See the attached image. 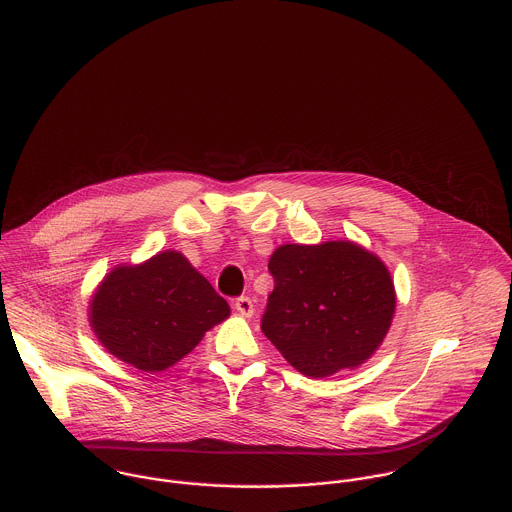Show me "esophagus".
I'll list each match as a JSON object with an SVG mask.
<instances>
[{
    "label": "esophagus",
    "instance_id": "obj_1",
    "mask_svg": "<svg viewBox=\"0 0 512 512\" xmlns=\"http://www.w3.org/2000/svg\"><path fill=\"white\" fill-rule=\"evenodd\" d=\"M235 309L239 311V315H243V317H251L253 315V311H255V305H253V301L249 299V297H237L235 299Z\"/></svg>",
    "mask_w": 512,
    "mask_h": 512
}]
</instances>
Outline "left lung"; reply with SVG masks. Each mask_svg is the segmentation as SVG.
<instances>
[{
	"label": "left lung",
	"mask_w": 512,
	"mask_h": 512,
	"mask_svg": "<svg viewBox=\"0 0 512 512\" xmlns=\"http://www.w3.org/2000/svg\"><path fill=\"white\" fill-rule=\"evenodd\" d=\"M275 287L261 331L303 375L353 369L383 343L395 313L387 267L349 241L283 245L269 261Z\"/></svg>",
	"instance_id": "left-lung-1"
}]
</instances>
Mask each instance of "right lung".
Returning a JSON list of instances; mask_svg holds the SVG:
<instances>
[{"label": "right lung", "mask_w": 512, "mask_h": 512, "mask_svg": "<svg viewBox=\"0 0 512 512\" xmlns=\"http://www.w3.org/2000/svg\"><path fill=\"white\" fill-rule=\"evenodd\" d=\"M225 317L227 301L177 251L117 267L91 301V325L103 347L145 373L189 355Z\"/></svg>", "instance_id": "1"}]
</instances>
